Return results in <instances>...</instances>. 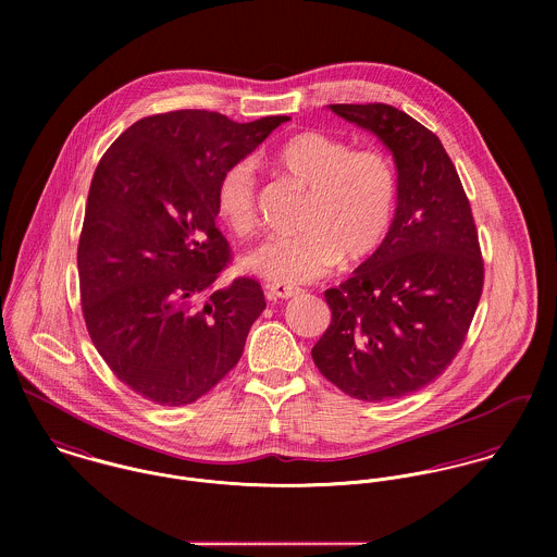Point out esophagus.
I'll return each mask as SVG.
<instances>
[{
  "label": "esophagus",
  "mask_w": 557,
  "mask_h": 557,
  "mask_svg": "<svg viewBox=\"0 0 557 557\" xmlns=\"http://www.w3.org/2000/svg\"><path fill=\"white\" fill-rule=\"evenodd\" d=\"M298 294H300V289L292 287V285H283V283H268L265 285V296L270 300H287V298H294Z\"/></svg>",
  "instance_id": "34e87169"
}]
</instances>
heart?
<instances>
[{"instance_id": "1", "label": "heart", "mask_w": 557, "mask_h": 557, "mask_svg": "<svg viewBox=\"0 0 557 557\" xmlns=\"http://www.w3.org/2000/svg\"><path fill=\"white\" fill-rule=\"evenodd\" d=\"M274 162L309 188L302 234L261 242L244 257V268L283 285L309 283L341 259L373 255L391 232L397 210L398 177L393 159L377 150H351L349 144L318 131L283 144ZM216 206L223 221L248 234L257 225L255 169L234 162L219 180Z\"/></svg>"}]
</instances>
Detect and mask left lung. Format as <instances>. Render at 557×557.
Returning <instances> with one entry per match:
<instances>
[{
    "label": "left lung",
    "mask_w": 557,
    "mask_h": 557,
    "mask_svg": "<svg viewBox=\"0 0 557 557\" xmlns=\"http://www.w3.org/2000/svg\"><path fill=\"white\" fill-rule=\"evenodd\" d=\"M373 133L397 164V212L382 246L327 289L332 321L313 362L349 397H407L461 349L482 294L484 263L459 173L442 141L391 104H330Z\"/></svg>",
    "instance_id": "left-lung-1"
}]
</instances>
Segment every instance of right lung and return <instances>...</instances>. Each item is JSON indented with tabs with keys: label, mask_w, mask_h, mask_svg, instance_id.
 <instances>
[{
	"label": "right lung",
	"mask_w": 557,
	"mask_h": 557,
	"mask_svg": "<svg viewBox=\"0 0 557 557\" xmlns=\"http://www.w3.org/2000/svg\"><path fill=\"white\" fill-rule=\"evenodd\" d=\"M287 120L169 111L135 122L98 162L77 250L83 318L137 395L188 405L238 364L265 300L252 278L219 287L232 255L216 227V188Z\"/></svg>",
	"instance_id": "right-lung-1"
}]
</instances>
